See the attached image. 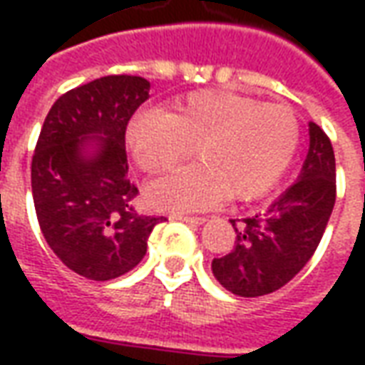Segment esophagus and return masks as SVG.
<instances>
[{
  "instance_id": "obj_1",
  "label": "esophagus",
  "mask_w": 365,
  "mask_h": 365,
  "mask_svg": "<svg viewBox=\"0 0 365 365\" xmlns=\"http://www.w3.org/2000/svg\"><path fill=\"white\" fill-rule=\"evenodd\" d=\"M172 219L187 222V225H203L205 222V217H185V215H172Z\"/></svg>"
}]
</instances>
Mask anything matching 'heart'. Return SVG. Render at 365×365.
<instances>
[{"instance_id": "heart-1", "label": "heart", "mask_w": 365, "mask_h": 365, "mask_svg": "<svg viewBox=\"0 0 365 365\" xmlns=\"http://www.w3.org/2000/svg\"><path fill=\"white\" fill-rule=\"evenodd\" d=\"M128 148L144 172H160L197 150L201 162L148 185L164 211H203L227 195L250 199L269 190L289 166L299 120L285 105H266L230 91H199L168 113L143 111L128 123Z\"/></svg>"}]
</instances>
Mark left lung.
Masks as SVG:
<instances>
[{"label":"left lung","instance_id":"left-lung-1","mask_svg":"<svg viewBox=\"0 0 365 365\" xmlns=\"http://www.w3.org/2000/svg\"><path fill=\"white\" fill-rule=\"evenodd\" d=\"M309 152L297 182L264 213L232 219L237 232L227 256L215 258L213 275L240 297L274 293L303 269L321 242L336 201V162L327 133L309 123Z\"/></svg>","mask_w":365,"mask_h":365}]
</instances>
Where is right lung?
I'll list each match as a JSON object with an SVG mask.
<instances>
[{"mask_svg":"<svg viewBox=\"0 0 365 365\" xmlns=\"http://www.w3.org/2000/svg\"><path fill=\"white\" fill-rule=\"evenodd\" d=\"M140 76H105L56 99L31 162L33 201L44 240L60 262L107 282L143 260L164 217L136 213L125 133L148 99Z\"/></svg>","mask_w":365,"mask_h":365,"instance_id":"1","label":"right lung"}]
</instances>
